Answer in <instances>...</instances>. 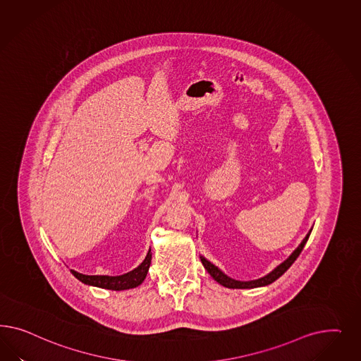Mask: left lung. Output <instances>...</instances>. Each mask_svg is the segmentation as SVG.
Instances as JSON below:
<instances>
[{
	"mask_svg": "<svg viewBox=\"0 0 361 361\" xmlns=\"http://www.w3.org/2000/svg\"><path fill=\"white\" fill-rule=\"evenodd\" d=\"M311 231H312V230H310V233L307 234L306 238L302 240V243L298 246V249H296L295 252H293L283 263H281L271 273L267 274L266 276L259 278V279H255V281L240 282V281L231 279L226 274L222 273L217 266H214L213 263L209 262L208 259H205L204 257H201V262L204 264V267L208 270V273L213 276L214 281H217L219 284H222V286H225V287H228V288H254V287H262V286H267V284L275 282L279 276H282V275L290 269V266H291L293 263L295 262L296 258L299 257V254L303 250V247H305V245H306L307 240H308Z\"/></svg>",
	"mask_w": 361,
	"mask_h": 361,
	"instance_id": "left-lung-1",
	"label": "left lung"
}]
</instances>
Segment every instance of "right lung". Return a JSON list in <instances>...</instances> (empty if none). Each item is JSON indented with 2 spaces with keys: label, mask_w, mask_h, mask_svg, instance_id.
Segmentation results:
<instances>
[{
  "label": "right lung",
  "mask_w": 361,
  "mask_h": 361,
  "mask_svg": "<svg viewBox=\"0 0 361 361\" xmlns=\"http://www.w3.org/2000/svg\"><path fill=\"white\" fill-rule=\"evenodd\" d=\"M151 261H152V252L149 250L140 266H137L135 270H132L130 273L123 274V275H119V276L85 275V274L77 273L74 270H71V273L83 283L90 284V286H97V287L107 288V290L121 291V290H128V288H133V287H137L139 284H142V281L147 276L148 270H149Z\"/></svg>",
  "instance_id": "1"
}]
</instances>
